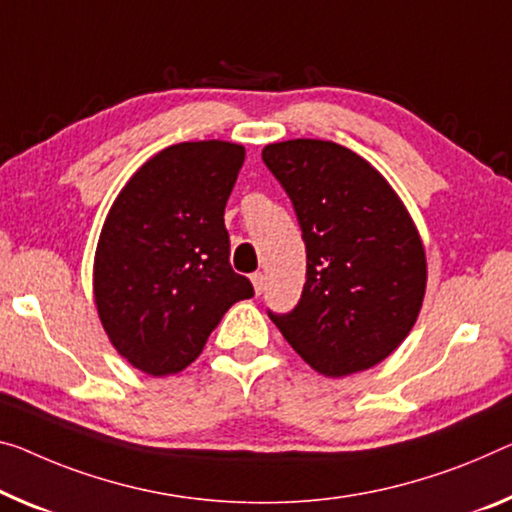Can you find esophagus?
I'll return each mask as SVG.
<instances>
[{"instance_id":"1","label":"esophagus","mask_w":512,"mask_h":512,"mask_svg":"<svg viewBox=\"0 0 512 512\" xmlns=\"http://www.w3.org/2000/svg\"><path fill=\"white\" fill-rule=\"evenodd\" d=\"M251 283H254L256 295H263V290H265V274L263 272H254V274H251Z\"/></svg>"}]
</instances>
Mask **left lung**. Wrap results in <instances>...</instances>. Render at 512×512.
I'll list each match as a JSON object with an SVG mask.
<instances>
[{
	"instance_id": "left-lung-1",
	"label": "left lung",
	"mask_w": 512,
	"mask_h": 512,
	"mask_svg": "<svg viewBox=\"0 0 512 512\" xmlns=\"http://www.w3.org/2000/svg\"><path fill=\"white\" fill-rule=\"evenodd\" d=\"M263 162L293 203L306 245L300 302L267 316L322 375L380 364L410 334L426 293V254L403 201L334 141L270 144Z\"/></svg>"
}]
</instances>
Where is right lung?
<instances>
[{
  "mask_svg": "<svg viewBox=\"0 0 512 512\" xmlns=\"http://www.w3.org/2000/svg\"><path fill=\"white\" fill-rule=\"evenodd\" d=\"M245 162L229 141H185L151 157L102 226L93 293L102 327L148 375L183 371L254 286L233 272L224 208Z\"/></svg>",
  "mask_w": 512,
  "mask_h": 512,
  "instance_id": "obj_1",
  "label": "right lung"
}]
</instances>
